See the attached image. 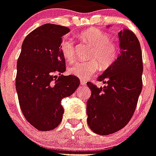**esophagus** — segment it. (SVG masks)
Listing matches in <instances>:
<instances>
[{"mask_svg":"<svg viewBox=\"0 0 156 156\" xmlns=\"http://www.w3.org/2000/svg\"><path fill=\"white\" fill-rule=\"evenodd\" d=\"M81 85H82V86H85V85H86V82L83 80H81Z\"/></svg>","mask_w":156,"mask_h":156,"instance_id":"1","label":"esophagus"}]
</instances>
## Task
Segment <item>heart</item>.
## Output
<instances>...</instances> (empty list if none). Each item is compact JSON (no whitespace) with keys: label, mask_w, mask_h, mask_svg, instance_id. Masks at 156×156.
Returning <instances> with one entry per match:
<instances>
[{"label":"heart","mask_w":156,"mask_h":156,"mask_svg":"<svg viewBox=\"0 0 156 156\" xmlns=\"http://www.w3.org/2000/svg\"><path fill=\"white\" fill-rule=\"evenodd\" d=\"M82 41L92 45L89 58L90 60L79 62L69 68V73L85 80L94 74L101 67L107 69L117 61L120 54V48L117 43L111 41V36L96 28L85 30L80 35ZM60 50L66 60L72 62L75 60L76 51L74 42L69 37H64L60 44Z\"/></svg>","instance_id":"obj_1"}]
</instances>
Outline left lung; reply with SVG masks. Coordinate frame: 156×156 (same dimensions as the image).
<instances>
[{
	"instance_id": "left-lung-1",
	"label": "left lung",
	"mask_w": 156,
	"mask_h": 156,
	"mask_svg": "<svg viewBox=\"0 0 156 156\" xmlns=\"http://www.w3.org/2000/svg\"><path fill=\"white\" fill-rule=\"evenodd\" d=\"M121 54L98 78L106 86L87 82L91 90L87 103V122L100 135L119 131L131 120L143 88V58L140 41L131 30L119 33Z\"/></svg>"
}]
</instances>
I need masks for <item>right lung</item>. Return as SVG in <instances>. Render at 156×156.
Returning a JSON list of instances; mask_svg holds the SVG:
<instances>
[{"instance_id": "add662e5", "label": "right lung", "mask_w": 156, "mask_h": 156, "mask_svg": "<svg viewBox=\"0 0 156 156\" xmlns=\"http://www.w3.org/2000/svg\"><path fill=\"white\" fill-rule=\"evenodd\" d=\"M69 31L66 26L45 24L28 34L21 45L16 90L25 119L39 131L54 130L61 123L64 113L61 101L80 84L75 76L62 74L66 61L60 44Z\"/></svg>"}]
</instances>
